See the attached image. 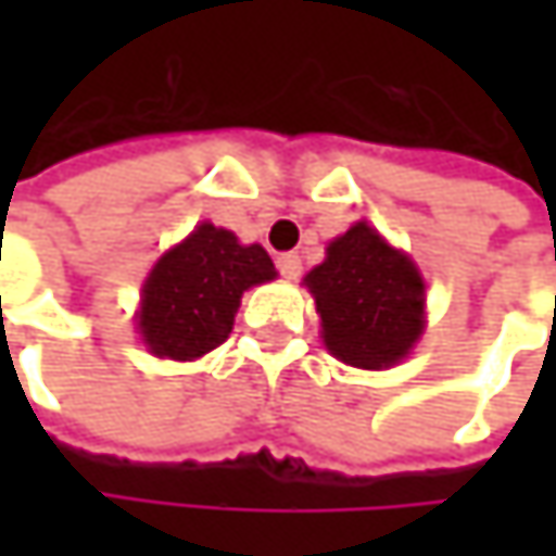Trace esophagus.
I'll return each mask as SVG.
<instances>
[{"label":"esophagus","mask_w":556,"mask_h":556,"mask_svg":"<svg viewBox=\"0 0 556 556\" xmlns=\"http://www.w3.org/2000/svg\"><path fill=\"white\" fill-rule=\"evenodd\" d=\"M277 270L286 279H295L302 274V261H299V254H279L277 257Z\"/></svg>","instance_id":"obj_1"}]
</instances>
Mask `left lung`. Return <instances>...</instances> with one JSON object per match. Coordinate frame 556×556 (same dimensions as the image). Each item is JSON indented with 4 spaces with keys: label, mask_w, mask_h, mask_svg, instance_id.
Returning a JSON list of instances; mask_svg holds the SVG:
<instances>
[{
    "label": "left lung",
    "mask_w": 556,
    "mask_h": 556,
    "mask_svg": "<svg viewBox=\"0 0 556 556\" xmlns=\"http://www.w3.org/2000/svg\"><path fill=\"white\" fill-rule=\"evenodd\" d=\"M305 286L315 295L328 351L351 367H389L421 334L425 282L367 222L328 244L325 264Z\"/></svg>",
    "instance_id": "left-lung-1"
}]
</instances>
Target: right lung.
<instances>
[{"mask_svg":"<svg viewBox=\"0 0 556 556\" xmlns=\"http://www.w3.org/2000/svg\"><path fill=\"white\" fill-rule=\"evenodd\" d=\"M274 277L261 244L244 248L231 231L205 222L151 270L138 315L141 338L161 357H202L231 334L244 289Z\"/></svg>","mask_w":556,"mask_h":556,"instance_id":"add662e5","label":"right lung"}]
</instances>
